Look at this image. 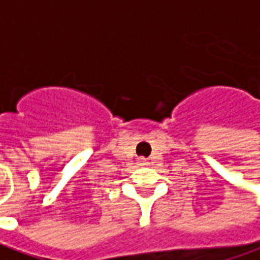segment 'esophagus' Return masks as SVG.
<instances>
[{"label":"esophagus","mask_w":260,"mask_h":260,"mask_svg":"<svg viewBox=\"0 0 260 260\" xmlns=\"http://www.w3.org/2000/svg\"><path fill=\"white\" fill-rule=\"evenodd\" d=\"M141 162H144V164H145V159H142V161H141Z\"/></svg>","instance_id":"obj_1"}]
</instances>
